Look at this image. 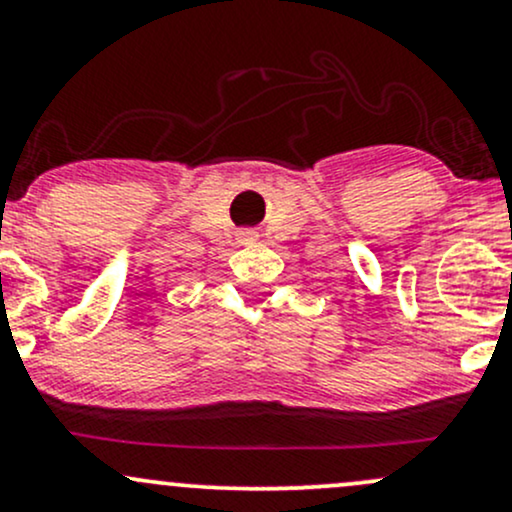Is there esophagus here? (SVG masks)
Segmentation results:
<instances>
[{"label":"esophagus","instance_id":"obj_1","mask_svg":"<svg viewBox=\"0 0 512 512\" xmlns=\"http://www.w3.org/2000/svg\"><path fill=\"white\" fill-rule=\"evenodd\" d=\"M255 240H257L255 231H238V243L240 245H250V243H255Z\"/></svg>","mask_w":512,"mask_h":512}]
</instances>
